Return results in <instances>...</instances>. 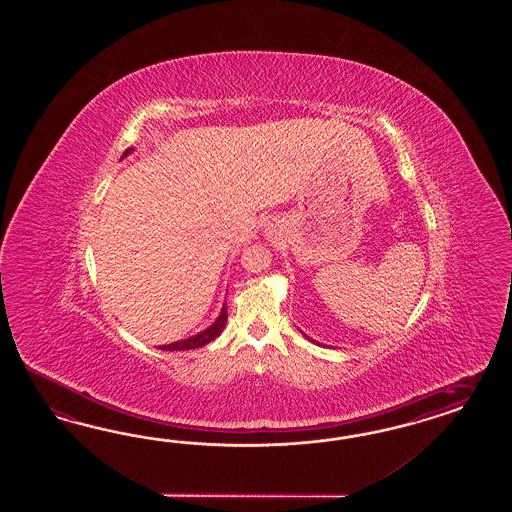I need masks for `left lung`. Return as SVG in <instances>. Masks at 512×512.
I'll use <instances>...</instances> for the list:
<instances>
[{
  "mask_svg": "<svg viewBox=\"0 0 512 512\" xmlns=\"http://www.w3.org/2000/svg\"><path fill=\"white\" fill-rule=\"evenodd\" d=\"M300 332H302V330H300ZM302 334H304V332H302ZM304 336H306V334H304ZM306 338H308V336H306ZM308 340L313 341V340H311V338H308ZM313 343H317V345H321V343H319V341H313Z\"/></svg>",
  "mask_w": 512,
  "mask_h": 512,
  "instance_id": "left-lung-1",
  "label": "left lung"
}]
</instances>
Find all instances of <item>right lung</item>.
<instances>
[{"label":"right lung","mask_w":512,"mask_h":512,"mask_svg":"<svg viewBox=\"0 0 512 512\" xmlns=\"http://www.w3.org/2000/svg\"><path fill=\"white\" fill-rule=\"evenodd\" d=\"M133 152H135V148H127L124 155H122V159L129 154H133ZM225 325H227V304H223V308L219 311L216 321L208 326V328H204L199 334L186 338V340L174 341V343H169V345H161L159 349H163V351H189V349H197V347H202V345L216 340L217 336L223 332Z\"/></svg>","instance_id":"add662e5"}]
</instances>
